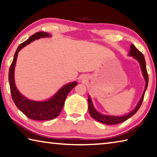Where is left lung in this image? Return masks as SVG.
<instances>
[{"label":"left lung","instance_id":"1","mask_svg":"<svg viewBox=\"0 0 157 157\" xmlns=\"http://www.w3.org/2000/svg\"><path fill=\"white\" fill-rule=\"evenodd\" d=\"M129 55L132 56L134 57V58L136 59L141 66V70H142V71H143V75L144 78H145V82H146L145 91H144V92H143V96H142L140 100V101H139L138 105H137V106L136 107V108L134 109L133 111H131V113H129L128 114H126V115H124L122 117L104 115V114H101L100 113H98V112L95 110V108H94L90 97H89L88 103H89V113H90L92 117H93L94 119H96V121H99V122L103 123L104 124H108V125H113V124H117L123 122V121L127 120V119L128 118H130L131 117H132L134 114H136V112L138 110V109L140 108V107L141 106L142 103H143L145 91H146L147 87V85H148V74H147V68H146L145 59V57H144V55L143 54V53L139 51L138 49H137L133 44H131V50H130V52H129Z\"/></svg>","mask_w":157,"mask_h":157}]
</instances>
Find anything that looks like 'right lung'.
<instances>
[{"label": "right lung", "instance_id": "right-lung-1", "mask_svg": "<svg viewBox=\"0 0 157 157\" xmlns=\"http://www.w3.org/2000/svg\"><path fill=\"white\" fill-rule=\"evenodd\" d=\"M49 36H50L49 34L46 32H38L31 36L24 43L19 44L14 54L13 61L12 62L9 70L8 79L12 100L19 110L21 111L27 117L33 119V120H50L58 117L63 108L66 98L69 92L78 84L77 82H74L66 84L59 89V91L53 97H52L48 101L43 102L29 100L22 96L17 90L15 83H14V71L18 52L26 44L31 43L35 40Z\"/></svg>", "mask_w": 157, "mask_h": 157}]
</instances>
